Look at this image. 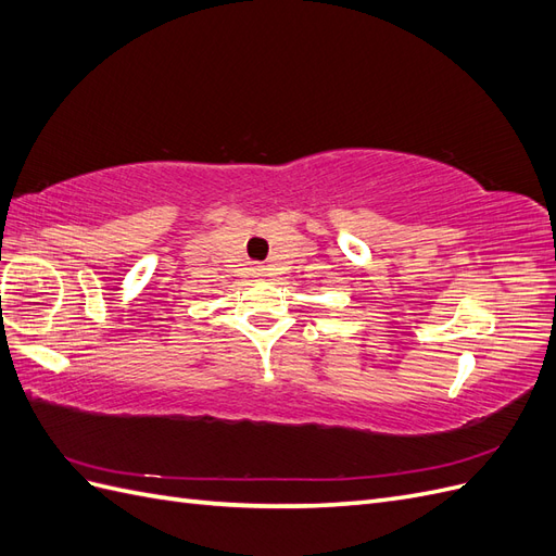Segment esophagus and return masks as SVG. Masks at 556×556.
<instances>
[{"label": "esophagus", "mask_w": 556, "mask_h": 556, "mask_svg": "<svg viewBox=\"0 0 556 556\" xmlns=\"http://www.w3.org/2000/svg\"><path fill=\"white\" fill-rule=\"evenodd\" d=\"M264 271H266V268H264V266H262V264H260V266H257V276H262V274H264Z\"/></svg>", "instance_id": "obj_1"}]
</instances>
